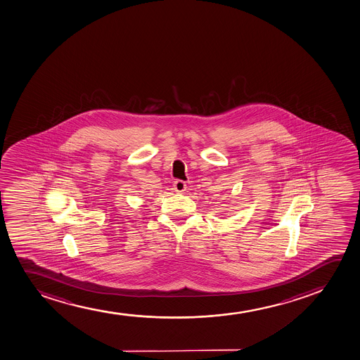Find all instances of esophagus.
I'll list each match as a JSON object with an SVG mask.
<instances>
[{
    "label": "esophagus",
    "instance_id": "34e87169",
    "mask_svg": "<svg viewBox=\"0 0 360 360\" xmlns=\"http://www.w3.org/2000/svg\"><path fill=\"white\" fill-rule=\"evenodd\" d=\"M186 184L184 181H181V179H177L176 182L174 183V191H177V193H183V191H186Z\"/></svg>",
    "mask_w": 360,
    "mask_h": 360
}]
</instances>
